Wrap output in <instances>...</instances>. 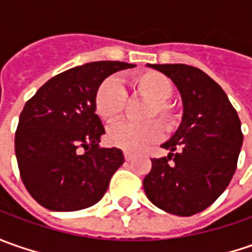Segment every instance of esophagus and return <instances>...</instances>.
<instances>
[{
	"label": "esophagus",
	"mask_w": 252,
	"mask_h": 252,
	"mask_svg": "<svg viewBox=\"0 0 252 252\" xmlns=\"http://www.w3.org/2000/svg\"><path fill=\"white\" fill-rule=\"evenodd\" d=\"M123 156H125V160L126 161H130L131 158H133V153H130V151L127 150L123 151Z\"/></svg>",
	"instance_id": "esophagus-1"
}]
</instances>
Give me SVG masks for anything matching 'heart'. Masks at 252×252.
<instances>
[{
  "label": "heart",
  "mask_w": 252,
  "mask_h": 252,
  "mask_svg": "<svg viewBox=\"0 0 252 252\" xmlns=\"http://www.w3.org/2000/svg\"><path fill=\"white\" fill-rule=\"evenodd\" d=\"M129 84L133 94L150 98L144 118L158 119L164 130L172 131L177 129L181 121V111L177 105L169 101L174 94V83L165 74L154 70H143L131 74ZM127 92L115 77H108L102 81L94 96L95 111L102 121L112 123L126 109ZM162 134L157 121L141 123L119 122L108 130V141L112 146L127 151H140L158 141Z\"/></svg>",
  "instance_id": "1"
}]
</instances>
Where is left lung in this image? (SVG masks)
<instances>
[{
    "label": "left lung",
    "mask_w": 252,
    "mask_h": 252,
    "mask_svg": "<svg viewBox=\"0 0 252 252\" xmlns=\"http://www.w3.org/2000/svg\"><path fill=\"white\" fill-rule=\"evenodd\" d=\"M172 80L184 103L182 123L162 144L167 157L151 158L143 179L147 198L177 216L209 208L233 178L241 144V122L226 92L208 74L187 64H149Z\"/></svg>",
    "instance_id": "1"
}]
</instances>
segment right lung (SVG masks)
<instances>
[{
  "label": "right lung",
  "instance_id": "1",
  "mask_svg": "<svg viewBox=\"0 0 252 252\" xmlns=\"http://www.w3.org/2000/svg\"><path fill=\"white\" fill-rule=\"evenodd\" d=\"M131 67L122 62L74 67L54 75L25 103L15 154L25 188L43 208L74 212L105 195L125 157L116 147H99L105 129L94 96L106 77Z\"/></svg>",
  "mask_w": 252,
  "mask_h": 252
}]
</instances>
